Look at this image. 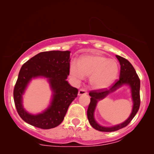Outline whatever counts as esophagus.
Masks as SVG:
<instances>
[{"label": "esophagus", "mask_w": 154, "mask_h": 154, "mask_svg": "<svg viewBox=\"0 0 154 154\" xmlns=\"http://www.w3.org/2000/svg\"><path fill=\"white\" fill-rule=\"evenodd\" d=\"M87 93V90L85 89H80L79 90V95H83V94H86Z\"/></svg>", "instance_id": "1"}]
</instances>
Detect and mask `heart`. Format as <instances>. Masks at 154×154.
Returning <instances> with one entry per match:
<instances>
[{
    "mask_svg": "<svg viewBox=\"0 0 154 154\" xmlns=\"http://www.w3.org/2000/svg\"><path fill=\"white\" fill-rule=\"evenodd\" d=\"M119 66L115 60L100 54L84 55L69 65V73L75 83H79L90 76V84L97 90L104 89L112 85L116 80Z\"/></svg>",
    "mask_w": 154,
    "mask_h": 154,
    "instance_id": "heart-1",
    "label": "heart"
}]
</instances>
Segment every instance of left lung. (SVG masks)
I'll use <instances>...</instances> for the list:
<instances>
[{"mask_svg":"<svg viewBox=\"0 0 154 154\" xmlns=\"http://www.w3.org/2000/svg\"><path fill=\"white\" fill-rule=\"evenodd\" d=\"M121 65V71H120V78L117 80L109 89L92 90L89 93L90 98V103L88 106L87 116L88 121L91 126L94 129L101 132H113L119 130L130 123L132 119L137 113L140 106V80L137 74L135 69L129 61L122 57L119 55H116ZM123 85H128L131 90V96L134 105H133L132 112L128 119L123 123L119 125L114 126L112 127H104L100 126L94 119V111L96 104L99 100H102L109 94L115 91Z\"/></svg>","mask_w":154,"mask_h":154,"instance_id":"1","label":"left lung"}]
</instances>
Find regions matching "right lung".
<instances>
[{"label":"right lung","instance_id":"right-lung-1","mask_svg":"<svg viewBox=\"0 0 154 154\" xmlns=\"http://www.w3.org/2000/svg\"><path fill=\"white\" fill-rule=\"evenodd\" d=\"M70 51L42 52L22 65L14 88V101L17 111L26 123L41 128L50 129L63 121L71 103L77 97L78 89L66 81L69 75ZM45 77L53 91L52 100L43 112L32 115L23 106V94L33 78Z\"/></svg>","mask_w":154,"mask_h":154}]
</instances>
